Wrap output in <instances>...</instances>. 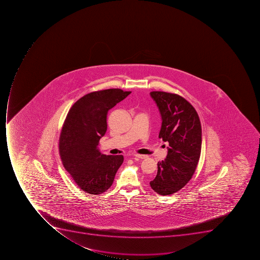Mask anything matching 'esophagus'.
<instances>
[{
  "label": "esophagus",
  "mask_w": 260,
  "mask_h": 260,
  "mask_svg": "<svg viewBox=\"0 0 260 260\" xmlns=\"http://www.w3.org/2000/svg\"><path fill=\"white\" fill-rule=\"evenodd\" d=\"M136 157H138V158H141V159H144L145 157H147V156L144 155V154H134Z\"/></svg>",
  "instance_id": "34e87169"
}]
</instances>
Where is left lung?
<instances>
[{"instance_id":"1","label":"left lung","mask_w":260,"mask_h":260,"mask_svg":"<svg viewBox=\"0 0 260 260\" xmlns=\"http://www.w3.org/2000/svg\"><path fill=\"white\" fill-rule=\"evenodd\" d=\"M150 96L161 117L158 137L169 145L149 184L154 192L167 196L178 192L192 178L200 157L202 127L194 107L182 96L161 91H153Z\"/></svg>"}]
</instances>
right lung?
<instances>
[{
  "label": "right lung",
  "instance_id": "right-lung-1",
  "mask_svg": "<svg viewBox=\"0 0 260 260\" xmlns=\"http://www.w3.org/2000/svg\"><path fill=\"white\" fill-rule=\"evenodd\" d=\"M130 93L119 88L90 92L79 99L67 115L60 136V156L65 169L85 192H106L123 164V155L103 154L98 145L107 132L109 110Z\"/></svg>",
  "mask_w": 260,
  "mask_h": 260
}]
</instances>
